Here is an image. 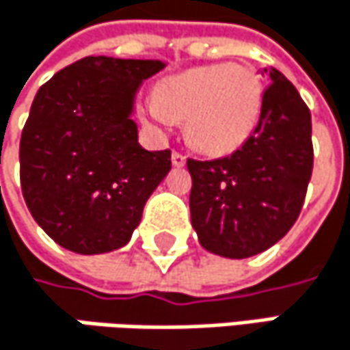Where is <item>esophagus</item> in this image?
Segmentation results:
<instances>
[{
	"instance_id": "esophagus-1",
	"label": "esophagus",
	"mask_w": 350,
	"mask_h": 350,
	"mask_svg": "<svg viewBox=\"0 0 350 350\" xmlns=\"http://www.w3.org/2000/svg\"><path fill=\"white\" fill-rule=\"evenodd\" d=\"M172 164H174L176 168L184 166V164H186V156L180 154V152H172Z\"/></svg>"
}]
</instances>
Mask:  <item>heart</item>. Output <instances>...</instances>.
<instances>
[{"label": "heart", "instance_id": "heart-1", "mask_svg": "<svg viewBox=\"0 0 350 350\" xmlns=\"http://www.w3.org/2000/svg\"><path fill=\"white\" fill-rule=\"evenodd\" d=\"M261 81L243 64H211L166 79L150 115L160 125L186 121L188 144L206 156L239 150L261 113Z\"/></svg>", "mask_w": 350, "mask_h": 350}]
</instances>
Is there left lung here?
<instances>
[{
    "mask_svg": "<svg viewBox=\"0 0 350 350\" xmlns=\"http://www.w3.org/2000/svg\"><path fill=\"white\" fill-rule=\"evenodd\" d=\"M257 127L227 158L188 160L190 219L200 245L245 259L275 245L296 223L312 176V119L296 87L265 68Z\"/></svg>",
    "mask_w": 350,
    "mask_h": 350,
    "instance_id": "1",
    "label": "left lung"
}]
</instances>
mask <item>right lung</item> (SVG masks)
<instances>
[{
  "label": "right lung",
  "instance_id": "1",
  "mask_svg": "<svg viewBox=\"0 0 350 350\" xmlns=\"http://www.w3.org/2000/svg\"><path fill=\"white\" fill-rule=\"evenodd\" d=\"M164 66L87 56L36 93L20 139V182L34 221L60 247L81 255L123 247L170 172V150H144L131 119L142 83Z\"/></svg>",
  "mask_w": 350,
  "mask_h": 350
}]
</instances>
